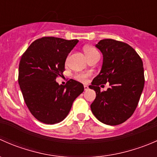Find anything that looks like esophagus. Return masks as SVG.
I'll return each instance as SVG.
<instances>
[{"instance_id": "esophagus-1", "label": "esophagus", "mask_w": 157, "mask_h": 157, "mask_svg": "<svg viewBox=\"0 0 157 157\" xmlns=\"http://www.w3.org/2000/svg\"><path fill=\"white\" fill-rule=\"evenodd\" d=\"M84 86V90H87L88 89H89V86H87V85H84V86Z\"/></svg>"}]
</instances>
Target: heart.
<instances>
[{
	"label": "heart",
	"instance_id": "1",
	"mask_svg": "<svg viewBox=\"0 0 157 157\" xmlns=\"http://www.w3.org/2000/svg\"><path fill=\"white\" fill-rule=\"evenodd\" d=\"M84 52L86 54V56L87 58V59L89 58H92V57L95 56L96 55H99V52L98 51L96 50V48H93V47L91 46H87L84 48ZM66 61H68V58H67ZM91 74L88 72H83V73H79V74H76L74 77L77 79V80H80L81 82H86L87 81L88 78L90 77Z\"/></svg>",
	"mask_w": 157,
	"mask_h": 157
}]
</instances>
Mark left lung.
I'll list each match as a JSON object with an SVG mask.
<instances>
[{"mask_svg": "<svg viewBox=\"0 0 157 157\" xmlns=\"http://www.w3.org/2000/svg\"><path fill=\"white\" fill-rule=\"evenodd\" d=\"M96 47L103 55L102 69L89 87L96 91L90 105L92 112L101 122L118 125L133 115L144 86L143 61L127 43L114 39L100 40ZM107 82L110 87L101 91L99 86Z\"/></svg>", "mask_w": 157, "mask_h": 157, "instance_id": "1", "label": "left lung"}]
</instances>
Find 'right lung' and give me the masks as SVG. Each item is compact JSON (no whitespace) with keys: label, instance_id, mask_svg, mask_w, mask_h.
Listing matches in <instances>:
<instances>
[{"label":"right lung","instance_id":"1","mask_svg":"<svg viewBox=\"0 0 157 157\" xmlns=\"http://www.w3.org/2000/svg\"><path fill=\"white\" fill-rule=\"evenodd\" d=\"M77 42V39L42 37L22 55L19 85L30 112L41 122L52 124L64 120L73 102L83 92V85L73 79L64 86L55 81L63 75L66 58Z\"/></svg>","mask_w":157,"mask_h":157}]
</instances>
